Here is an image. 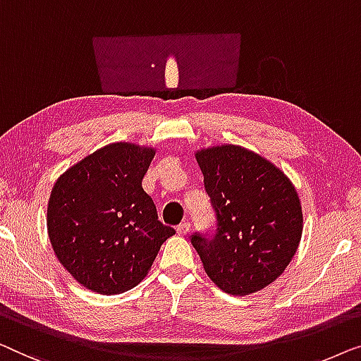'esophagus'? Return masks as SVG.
I'll use <instances>...</instances> for the list:
<instances>
[{
    "label": "esophagus",
    "mask_w": 361,
    "mask_h": 361,
    "mask_svg": "<svg viewBox=\"0 0 361 361\" xmlns=\"http://www.w3.org/2000/svg\"><path fill=\"white\" fill-rule=\"evenodd\" d=\"M190 222H181L180 226H176V233H178V235H186V233L190 232Z\"/></svg>",
    "instance_id": "1"
}]
</instances>
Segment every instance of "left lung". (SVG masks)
<instances>
[{"instance_id": "1", "label": "left lung", "mask_w": 361, "mask_h": 361, "mask_svg": "<svg viewBox=\"0 0 361 361\" xmlns=\"http://www.w3.org/2000/svg\"><path fill=\"white\" fill-rule=\"evenodd\" d=\"M195 157L217 229L212 237L195 233L192 247L222 291H260L281 275L301 242L296 188L271 161L240 145L207 147Z\"/></svg>"}]
</instances>
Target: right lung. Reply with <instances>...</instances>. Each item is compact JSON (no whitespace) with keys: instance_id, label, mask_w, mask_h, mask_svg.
Returning <instances> with one entry per match:
<instances>
[{"instance_id":"add662e5","label":"right lung","mask_w":361,"mask_h":361,"mask_svg":"<svg viewBox=\"0 0 361 361\" xmlns=\"http://www.w3.org/2000/svg\"><path fill=\"white\" fill-rule=\"evenodd\" d=\"M154 147L114 142L55 181L47 206L50 243L70 275L98 294L139 284L175 233L157 216L142 180Z\"/></svg>"}]
</instances>
